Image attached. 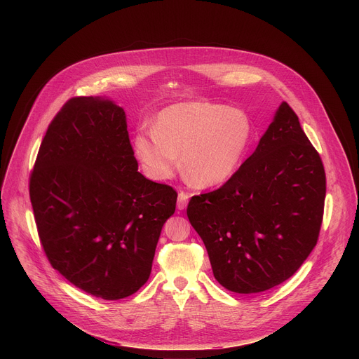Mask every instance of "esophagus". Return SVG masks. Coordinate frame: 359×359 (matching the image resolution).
I'll return each instance as SVG.
<instances>
[{
    "instance_id": "obj_1",
    "label": "esophagus",
    "mask_w": 359,
    "mask_h": 359,
    "mask_svg": "<svg viewBox=\"0 0 359 359\" xmlns=\"http://www.w3.org/2000/svg\"><path fill=\"white\" fill-rule=\"evenodd\" d=\"M189 203V194L184 191H180L177 196V209L179 210H184Z\"/></svg>"
}]
</instances>
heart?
I'll return each instance as SVG.
<instances>
[{
    "mask_svg": "<svg viewBox=\"0 0 359 359\" xmlns=\"http://www.w3.org/2000/svg\"><path fill=\"white\" fill-rule=\"evenodd\" d=\"M252 135L245 112L210 102H182L163 109L155 128H140L133 151L144 175L168 180L180 166L198 187L227 182L240 168Z\"/></svg>",
    "mask_w": 359,
    "mask_h": 359,
    "instance_id": "heart-1",
    "label": "heart"
}]
</instances>
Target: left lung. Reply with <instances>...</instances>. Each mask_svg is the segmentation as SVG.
Returning a JSON list of instances; mask_svg holds the SVG:
<instances>
[{"label": "left lung", "mask_w": 359, "mask_h": 359, "mask_svg": "<svg viewBox=\"0 0 359 359\" xmlns=\"http://www.w3.org/2000/svg\"><path fill=\"white\" fill-rule=\"evenodd\" d=\"M325 200L318 151L287 102L252 155L217 190L193 196L187 217L215 278L255 294L288 280L317 244Z\"/></svg>", "instance_id": "obj_1"}]
</instances>
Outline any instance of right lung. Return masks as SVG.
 Here are the masks:
<instances>
[{
  "mask_svg": "<svg viewBox=\"0 0 359 359\" xmlns=\"http://www.w3.org/2000/svg\"><path fill=\"white\" fill-rule=\"evenodd\" d=\"M29 197L50 266L90 295L121 299L147 281L177 193L137 172L121 107L78 96L48 126Z\"/></svg>",
  "mask_w": 359,
  "mask_h": 359,
  "instance_id": "add662e5",
  "label": "right lung"
}]
</instances>
